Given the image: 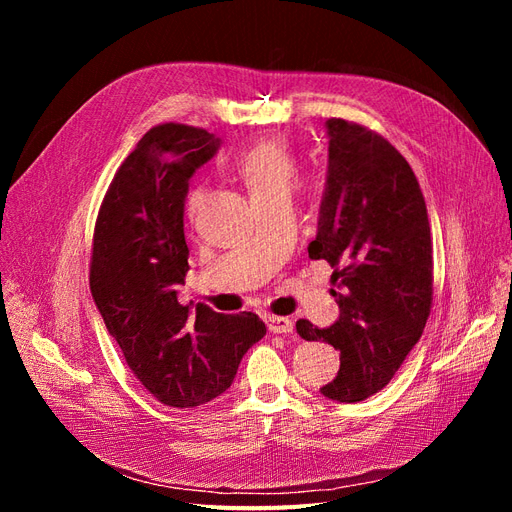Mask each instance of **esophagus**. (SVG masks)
Segmentation results:
<instances>
[{
    "instance_id": "34e87169",
    "label": "esophagus",
    "mask_w": 512,
    "mask_h": 512,
    "mask_svg": "<svg viewBox=\"0 0 512 512\" xmlns=\"http://www.w3.org/2000/svg\"><path fill=\"white\" fill-rule=\"evenodd\" d=\"M265 320H267L269 331L277 333V335L292 333V329H294V322L290 318H286V316H273V314H269Z\"/></svg>"
}]
</instances>
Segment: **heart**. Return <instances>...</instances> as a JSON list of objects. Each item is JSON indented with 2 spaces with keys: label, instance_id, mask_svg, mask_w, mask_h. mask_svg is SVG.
Masks as SVG:
<instances>
[{
  "label": "heart",
  "instance_id": "b5f03b06",
  "mask_svg": "<svg viewBox=\"0 0 512 512\" xmlns=\"http://www.w3.org/2000/svg\"><path fill=\"white\" fill-rule=\"evenodd\" d=\"M230 166L241 177L245 188L250 190L252 200L288 190L290 181L297 175V158H294L288 143L280 141V138H269V141H260L243 149L232 158ZM196 207L198 192L192 190L185 196V213L194 215Z\"/></svg>",
  "mask_w": 512,
  "mask_h": 512
}]
</instances>
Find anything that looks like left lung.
Wrapping results in <instances>:
<instances>
[{"label":"left lung","instance_id":"8db88e82","mask_svg":"<svg viewBox=\"0 0 512 512\" xmlns=\"http://www.w3.org/2000/svg\"><path fill=\"white\" fill-rule=\"evenodd\" d=\"M329 173L318 235L307 252L333 267L339 318L329 329L297 322L307 342L339 350L320 393L356 404L384 389L421 339L433 301L427 207L410 164L378 132L329 119Z\"/></svg>","mask_w":512,"mask_h":512}]
</instances>
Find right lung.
Instances as JSON below:
<instances>
[{"label":"right lung","instance_id":"right-lung-1","mask_svg":"<svg viewBox=\"0 0 512 512\" xmlns=\"http://www.w3.org/2000/svg\"><path fill=\"white\" fill-rule=\"evenodd\" d=\"M220 141L203 128L160 123L123 160L94 228L89 286L123 359L173 408L222 395L267 327L256 314H218L177 301L188 273L183 207L194 170Z\"/></svg>","mask_w":512,"mask_h":512}]
</instances>
